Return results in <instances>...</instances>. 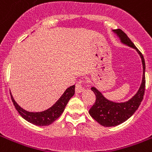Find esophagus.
<instances>
[{"label":"esophagus","mask_w":152,"mask_h":152,"mask_svg":"<svg viewBox=\"0 0 152 152\" xmlns=\"http://www.w3.org/2000/svg\"><path fill=\"white\" fill-rule=\"evenodd\" d=\"M84 91V88L83 87V81L80 80L78 83L76 84V92L80 93Z\"/></svg>","instance_id":"1"}]
</instances>
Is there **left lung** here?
<instances>
[{"instance_id":"obj_1","label":"left lung","mask_w":152,"mask_h":152,"mask_svg":"<svg viewBox=\"0 0 152 152\" xmlns=\"http://www.w3.org/2000/svg\"><path fill=\"white\" fill-rule=\"evenodd\" d=\"M113 31L119 38L121 43L135 49L138 53L143 64V77L138 91L129 100L124 102H115L108 100L95 87L91 88V91L95 93L96 100L90 109L89 113L97 122L105 127H112L120 125L132 117L141 103L145 91V61L144 56L125 32L121 29L113 30Z\"/></svg>"}]
</instances>
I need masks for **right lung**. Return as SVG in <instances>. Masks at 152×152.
<instances>
[{
  "label": "right lung",
  "instance_id": "right-lung-1",
  "mask_svg": "<svg viewBox=\"0 0 152 152\" xmlns=\"http://www.w3.org/2000/svg\"><path fill=\"white\" fill-rule=\"evenodd\" d=\"M74 94H75V85L67 88L59 99L51 107L42 112H29L25 110L16 103V102L14 100L12 95L11 98L16 110L19 112L23 118H24L25 120L33 125L38 126H47L51 125L61 115L67 103L69 102V99L73 96Z\"/></svg>",
  "mask_w": 152,
  "mask_h": 152
}]
</instances>
